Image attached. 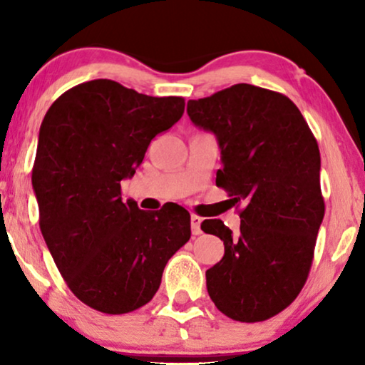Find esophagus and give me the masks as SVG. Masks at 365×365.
Here are the masks:
<instances>
[{"mask_svg": "<svg viewBox=\"0 0 365 365\" xmlns=\"http://www.w3.org/2000/svg\"><path fill=\"white\" fill-rule=\"evenodd\" d=\"M201 222H202V219L196 216V214H192V216H191V229H192L194 236H199V234L202 232L201 231Z\"/></svg>", "mask_w": 365, "mask_h": 365, "instance_id": "esophagus-1", "label": "esophagus"}]
</instances>
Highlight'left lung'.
<instances>
[{
    "label": "left lung",
    "instance_id": "left-lung-1",
    "mask_svg": "<svg viewBox=\"0 0 365 365\" xmlns=\"http://www.w3.org/2000/svg\"><path fill=\"white\" fill-rule=\"evenodd\" d=\"M187 114L216 134V186L242 204L237 234L221 219L201 224L224 241L206 271L209 297L234 321H266L291 306L312 266L326 212L317 141L291 99L246 83L191 99Z\"/></svg>",
    "mask_w": 365,
    "mask_h": 365
}]
</instances>
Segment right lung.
Here are the masks:
<instances>
[{"label": "right lung", "mask_w": 365, "mask_h": 365, "mask_svg": "<svg viewBox=\"0 0 365 365\" xmlns=\"http://www.w3.org/2000/svg\"><path fill=\"white\" fill-rule=\"evenodd\" d=\"M182 113L184 98L93 79L63 93L43 119L31 176L39 229L71 292L99 312L119 316L151 301L191 237L184 207L141 211L121 197L123 179Z\"/></svg>", "instance_id": "1"}]
</instances>
